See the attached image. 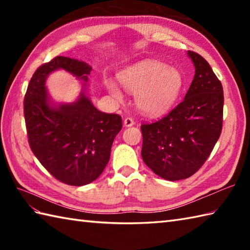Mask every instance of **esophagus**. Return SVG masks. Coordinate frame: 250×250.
<instances>
[{"mask_svg":"<svg viewBox=\"0 0 250 250\" xmlns=\"http://www.w3.org/2000/svg\"><path fill=\"white\" fill-rule=\"evenodd\" d=\"M124 125L125 126H132L134 125V120L131 118V117H126V118L124 120Z\"/></svg>","mask_w":250,"mask_h":250,"instance_id":"34e87169","label":"esophagus"}]
</instances>
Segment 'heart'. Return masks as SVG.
<instances>
[{
    "label": "heart",
    "mask_w": 250,
    "mask_h": 250,
    "mask_svg": "<svg viewBox=\"0 0 250 250\" xmlns=\"http://www.w3.org/2000/svg\"><path fill=\"white\" fill-rule=\"evenodd\" d=\"M119 82L125 90L135 94L137 107L148 116L162 115L172 107L183 88L178 70L157 60H144L122 72ZM113 97L121 101V89L113 82L106 83Z\"/></svg>",
    "instance_id": "b5f03b06"
}]
</instances>
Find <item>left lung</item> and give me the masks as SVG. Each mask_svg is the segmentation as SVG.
<instances>
[{
    "mask_svg": "<svg viewBox=\"0 0 250 250\" xmlns=\"http://www.w3.org/2000/svg\"><path fill=\"white\" fill-rule=\"evenodd\" d=\"M195 74L183 102L152 124L141 125L142 158L167 180L188 178L213 151L222 130L224 89L208 62L188 51Z\"/></svg>",
    "mask_w": 250,
    "mask_h": 250,
    "instance_id": "obj_1",
    "label": "left lung"
}]
</instances>
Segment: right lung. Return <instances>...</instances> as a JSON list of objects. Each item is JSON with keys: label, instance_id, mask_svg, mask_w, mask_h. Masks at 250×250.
I'll list each match as a JSON object with an SVG mask.
<instances>
[{"label": "right lung", "instance_id": "1", "mask_svg": "<svg viewBox=\"0 0 250 250\" xmlns=\"http://www.w3.org/2000/svg\"><path fill=\"white\" fill-rule=\"evenodd\" d=\"M64 70L87 82V63L58 56L41 65L32 76L24 95V119L32 152L56 179L83 186L97 179L109 161L121 117L94 107L82 91L72 104L52 105L45 87L47 76Z\"/></svg>", "mask_w": 250, "mask_h": 250}]
</instances>
